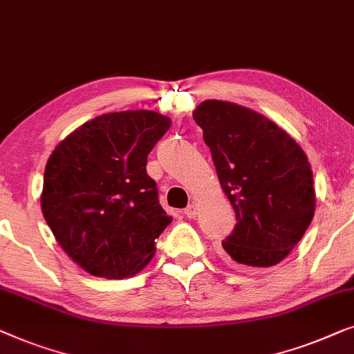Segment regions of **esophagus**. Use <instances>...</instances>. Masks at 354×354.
Masks as SVG:
<instances>
[{"label":"esophagus","mask_w":354,"mask_h":354,"mask_svg":"<svg viewBox=\"0 0 354 354\" xmlns=\"http://www.w3.org/2000/svg\"><path fill=\"white\" fill-rule=\"evenodd\" d=\"M184 215H186L187 218H196V215H197V205H196V203H191V205H189L186 210H184Z\"/></svg>","instance_id":"esophagus-1"}]
</instances>
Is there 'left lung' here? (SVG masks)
Returning <instances> with one entry per match:
<instances>
[{"mask_svg":"<svg viewBox=\"0 0 354 354\" xmlns=\"http://www.w3.org/2000/svg\"><path fill=\"white\" fill-rule=\"evenodd\" d=\"M203 129L221 189L236 213L223 241L229 261L245 268L281 263L315 216L306 153L282 128L252 109L208 99L192 113Z\"/></svg>","mask_w":354,"mask_h":354,"instance_id":"1","label":"left lung"}]
</instances>
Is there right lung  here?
<instances>
[{
	"mask_svg": "<svg viewBox=\"0 0 354 354\" xmlns=\"http://www.w3.org/2000/svg\"><path fill=\"white\" fill-rule=\"evenodd\" d=\"M171 120L152 111L83 123L46 163L41 210L62 250L96 277L134 276L156 255L173 218L158 203L147 156Z\"/></svg>",
	"mask_w": 354,
	"mask_h": 354,
	"instance_id": "right-lung-1",
	"label": "right lung"
}]
</instances>
